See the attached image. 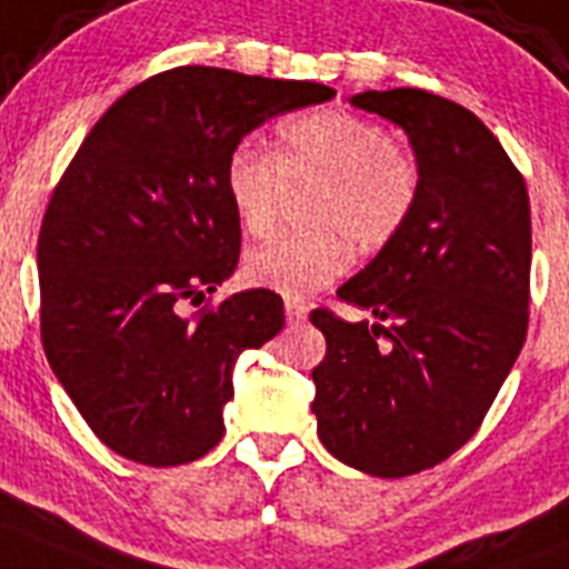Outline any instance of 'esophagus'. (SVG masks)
Instances as JSON below:
<instances>
[{
	"label": "esophagus",
	"instance_id": "esophagus-1",
	"mask_svg": "<svg viewBox=\"0 0 569 569\" xmlns=\"http://www.w3.org/2000/svg\"><path fill=\"white\" fill-rule=\"evenodd\" d=\"M309 315V306L306 302H297V300H286V320L289 322H302Z\"/></svg>",
	"mask_w": 569,
	"mask_h": 569
}]
</instances>
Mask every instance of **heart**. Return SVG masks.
<instances>
[{"instance_id": "heart-1", "label": "heart", "mask_w": 569, "mask_h": 569, "mask_svg": "<svg viewBox=\"0 0 569 569\" xmlns=\"http://www.w3.org/2000/svg\"><path fill=\"white\" fill-rule=\"evenodd\" d=\"M224 188L252 238L278 227L289 188H315L306 219L317 230L278 238L243 260L249 283L302 300L348 272L353 241L370 254L405 232L421 196V164L373 117L320 109L286 120L274 153L252 142L232 148Z\"/></svg>"}]
</instances>
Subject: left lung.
I'll use <instances>...</instances> for the list:
<instances>
[{"label": "left lung", "instance_id": "1", "mask_svg": "<svg viewBox=\"0 0 569 569\" xmlns=\"http://www.w3.org/2000/svg\"><path fill=\"white\" fill-rule=\"evenodd\" d=\"M350 103L410 134L421 196L405 232L337 291L370 311H311L326 359L311 370L317 435L373 477L443 463L480 429L528 333L530 201L475 111L423 89Z\"/></svg>", "mask_w": 569, "mask_h": 569}]
</instances>
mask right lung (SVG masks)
<instances>
[{
	"label": "right lung",
	"mask_w": 569,
	"mask_h": 569,
	"mask_svg": "<svg viewBox=\"0 0 569 569\" xmlns=\"http://www.w3.org/2000/svg\"><path fill=\"white\" fill-rule=\"evenodd\" d=\"M333 94L315 81L164 69L117 98L67 164L39 232L41 345L111 452L182 466L221 440L238 353L283 328L269 289L179 315L236 272L227 159L263 120Z\"/></svg>",
	"instance_id": "add662e5"
}]
</instances>
